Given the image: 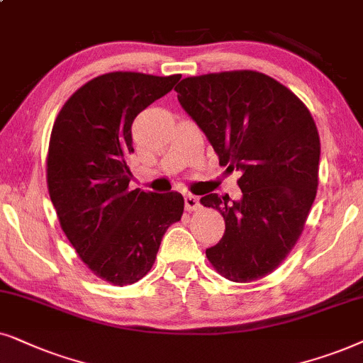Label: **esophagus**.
<instances>
[{
	"label": "esophagus",
	"mask_w": 363,
	"mask_h": 363,
	"mask_svg": "<svg viewBox=\"0 0 363 363\" xmlns=\"http://www.w3.org/2000/svg\"><path fill=\"white\" fill-rule=\"evenodd\" d=\"M184 204H186V209L187 211H197L201 207L199 197L192 196V194H186L184 196Z\"/></svg>",
	"instance_id": "1"
}]
</instances>
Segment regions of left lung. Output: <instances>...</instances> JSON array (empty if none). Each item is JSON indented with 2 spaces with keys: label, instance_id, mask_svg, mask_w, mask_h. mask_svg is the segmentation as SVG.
I'll use <instances>...</instances> for the list:
<instances>
[{
  "label": "left lung",
  "instance_id": "left-lung-1",
  "mask_svg": "<svg viewBox=\"0 0 363 363\" xmlns=\"http://www.w3.org/2000/svg\"><path fill=\"white\" fill-rule=\"evenodd\" d=\"M176 93L220 166L240 172L239 201L201 197L225 220L207 259L232 282L262 279L296 245L315 199L320 139L312 114L291 89L257 71L186 77Z\"/></svg>",
  "mask_w": 363,
  "mask_h": 363
}]
</instances>
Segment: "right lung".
Instances as JSON below:
<instances>
[{
  "instance_id": "add662e5",
  "label": "right lung",
  "mask_w": 363,
  "mask_h": 363,
  "mask_svg": "<svg viewBox=\"0 0 363 363\" xmlns=\"http://www.w3.org/2000/svg\"><path fill=\"white\" fill-rule=\"evenodd\" d=\"M181 76L108 72L81 86L57 114L48 151V189L67 240L81 260L114 286L151 270L184 197L129 189L136 116Z\"/></svg>"
}]
</instances>
